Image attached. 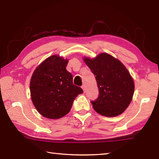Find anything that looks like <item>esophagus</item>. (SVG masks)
Returning a JSON list of instances; mask_svg holds the SVG:
<instances>
[{
	"mask_svg": "<svg viewBox=\"0 0 159 159\" xmlns=\"http://www.w3.org/2000/svg\"><path fill=\"white\" fill-rule=\"evenodd\" d=\"M81 87H82V89H83V92H85V90H86V87H85V85H83Z\"/></svg>",
	"mask_w": 159,
	"mask_h": 159,
	"instance_id": "obj_1",
	"label": "esophagus"
}]
</instances>
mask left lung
I'll return each instance as SVG.
<instances>
[{"label": "left lung", "instance_id": "8db88e82", "mask_svg": "<svg viewBox=\"0 0 159 159\" xmlns=\"http://www.w3.org/2000/svg\"><path fill=\"white\" fill-rule=\"evenodd\" d=\"M95 76L99 96L91 101L98 113L115 117L122 113L129 105L134 94L133 78L123 63L107 53H101L96 58L84 57Z\"/></svg>", "mask_w": 159, "mask_h": 159}]
</instances>
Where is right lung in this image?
Wrapping results in <instances>:
<instances>
[{"mask_svg": "<svg viewBox=\"0 0 159 159\" xmlns=\"http://www.w3.org/2000/svg\"><path fill=\"white\" fill-rule=\"evenodd\" d=\"M68 60L50 56L33 72L30 92L32 102L42 116L59 119L70 112L74 99L83 92L73 84L72 74L66 70Z\"/></svg>", "mask_w": 159, "mask_h": 159, "instance_id": "obj_1", "label": "right lung"}]
</instances>
